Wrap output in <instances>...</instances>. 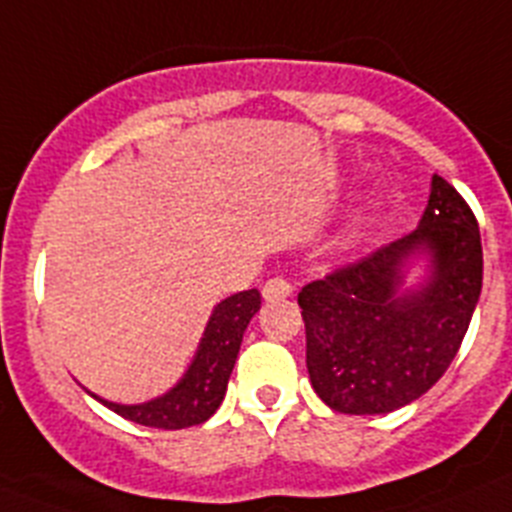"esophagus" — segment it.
I'll list each match as a JSON object with an SVG mask.
<instances>
[{
	"instance_id": "1",
	"label": "esophagus",
	"mask_w": 512,
	"mask_h": 512,
	"mask_svg": "<svg viewBox=\"0 0 512 512\" xmlns=\"http://www.w3.org/2000/svg\"><path fill=\"white\" fill-rule=\"evenodd\" d=\"M261 295H264L266 302H274V300H284V297L292 295V284L287 282L284 277H274L264 284L261 289Z\"/></svg>"
}]
</instances>
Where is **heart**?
<instances>
[{
  "label": "heart",
  "mask_w": 512,
  "mask_h": 512,
  "mask_svg": "<svg viewBox=\"0 0 512 512\" xmlns=\"http://www.w3.org/2000/svg\"><path fill=\"white\" fill-rule=\"evenodd\" d=\"M364 228H366V212H364V215L356 217L354 225H348L346 238H343V241H346V243H356L361 238V235H364Z\"/></svg>",
  "instance_id": "heart-1"
}]
</instances>
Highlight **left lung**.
<instances>
[{
    "label": "left lung",
    "mask_w": 512,
    "mask_h": 512,
    "mask_svg": "<svg viewBox=\"0 0 512 512\" xmlns=\"http://www.w3.org/2000/svg\"><path fill=\"white\" fill-rule=\"evenodd\" d=\"M423 252L432 277L400 293ZM482 292V241L472 207L443 176L413 233L305 284L297 295L312 390L328 408L379 415L405 408L443 377Z\"/></svg>",
    "instance_id": "obj_1"
}]
</instances>
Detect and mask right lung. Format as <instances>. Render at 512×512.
Wrapping results in <instances>:
<instances>
[{"label":"right lung","instance_id":"right-lung-1","mask_svg":"<svg viewBox=\"0 0 512 512\" xmlns=\"http://www.w3.org/2000/svg\"><path fill=\"white\" fill-rule=\"evenodd\" d=\"M259 307V289H246V292L230 295L228 300L220 302L212 310L205 336H202L187 374L166 395L140 402V405H117V402L102 400L92 392L89 395L102 402L104 408H110L112 413L133 420V423L148 425V428L179 431V428L205 423L223 402L230 372H233L238 351H241L243 333Z\"/></svg>","mask_w":512,"mask_h":512}]
</instances>
